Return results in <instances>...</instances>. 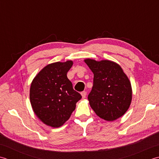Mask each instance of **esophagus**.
I'll return each mask as SVG.
<instances>
[{"instance_id": "esophagus-1", "label": "esophagus", "mask_w": 159, "mask_h": 159, "mask_svg": "<svg viewBox=\"0 0 159 159\" xmlns=\"http://www.w3.org/2000/svg\"><path fill=\"white\" fill-rule=\"evenodd\" d=\"M86 94H87V93H86V91H82V93H81V95H82L83 98H86Z\"/></svg>"}]
</instances>
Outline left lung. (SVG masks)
Returning a JSON list of instances; mask_svg holds the SVG:
<instances>
[{"label":"left lung","instance_id":"left-lung-1","mask_svg":"<svg viewBox=\"0 0 159 159\" xmlns=\"http://www.w3.org/2000/svg\"><path fill=\"white\" fill-rule=\"evenodd\" d=\"M94 74L93 86L88 96L96 115L114 121L128 111L132 100L131 84L121 66L109 60H84Z\"/></svg>","mask_w":159,"mask_h":159}]
</instances>
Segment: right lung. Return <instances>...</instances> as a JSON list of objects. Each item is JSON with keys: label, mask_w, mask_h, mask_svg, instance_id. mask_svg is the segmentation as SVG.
Returning a JSON list of instances; mask_svg holds the SVG:
<instances>
[{"label": "right lung", "mask_w": 159, "mask_h": 159, "mask_svg": "<svg viewBox=\"0 0 159 159\" xmlns=\"http://www.w3.org/2000/svg\"><path fill=\"white\" fill-rule=\"evenodd\" d=\"M72 61L48 64L35 77L30 88V101L35 114L47 125H62L75 109L82 95L67 77Z\"/></svg>", "instance_id": "right-lung-1"}]
</instances>
